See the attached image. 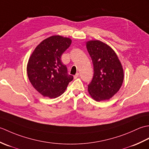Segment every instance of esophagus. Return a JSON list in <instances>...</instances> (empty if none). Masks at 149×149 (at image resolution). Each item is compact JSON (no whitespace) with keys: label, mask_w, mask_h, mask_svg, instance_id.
I'll use <instances>...</instances> for the list:
<instances>
[{"label":"esophagus","mask_w":149,"mask_h":149,"mask_svg":"<svg viewBox=\"0 0 149 149\" xmlns=\"http://www.w3.org/2000/svg\"><path fill=\"white\" fill-rule=\"evenodd\" d=\"M79 73H77L76 74H75L74 76V79H76L79 77Z\"/></svg>","instance_id":"1"}]
</instances>
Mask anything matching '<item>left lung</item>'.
Listing matches in <instances>:
<instances>
[{
	"label": "left lung",
	"mask_w": 149,
	"mask_h": 149,
	"mask_svg": "<svg viewBox=\"0 0 149 149\" xmlns=\"http://www.w3.org/2000/svg\"><path fill=\"white\" fill-rule=\"evenodd\" d=\"M93 65V77L88 86L90 96L96 101L109 100L118 92L123 81V70L115 52L99 40L86 42Z\"/></svg>",
	"instance_id": "left-lung-1"
}]
</instances>
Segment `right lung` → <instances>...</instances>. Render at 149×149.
<instances>
[{"instance_id":"add662e5","label":"right lung","mask_w":149,"mask_h":149,"mask_svg":"<svg viewBox=\"0 0 149 149\" xmlns=\"http://www.w3.org/2000/svg\"><path fill=\"white\" fill-rule=\"evenodd\" d=\"M71 43L68 38L52 36L43 40L30 56L27 66L28 78L43 97L54 99L60 96L74 79L68 74L61 59Z\"/></svg>"}]
</instances>
